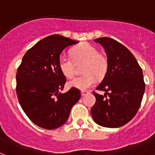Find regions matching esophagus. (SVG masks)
<instances>
[{"label": "esophagus", "instance_id": "1", "mask_svg": "<svg viewBox=\"0 0 155 155\" xmlns=\"http://www.w3.org/2000/svg\"><path fill=\"white\" fill-rule=\"evenodd\" d=\"M89 93L88 91H81V95L82 96H85L86 94H87Z\"/></svg>", "mask_w": 155, "mask_h": 155}]
</instances>
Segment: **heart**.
I'll use <instances>...</instances> for the list:
<instances>
[{
  "label": "heart",
  "mask_w": 155,
  "mask_h": 155,
  "mask_svg": "<svg viewBox=\"0 0 155 155\" xmlns=\"http://www.w3.org/2000/svg\"><path fill=\"white\" fill-rule=\"evenodd\" d=\"M71 58L61 56L58 66L65 77L72 78L75 73V64L85 63L83 71L85 75L75 77L68 82L70 87L86 91L95 84L96 76L102 77L107 70V61L98 53L97 49L89 43H82L71 50Z\"/></svg>",
  "instance_id": "1"
}]
</instances>
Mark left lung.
I'll list each match as a JSON object with an SVG mask.
<instances>
[{"label": "left lung", "mask_w": 155, "mask_h": 155, "mask_svg": "<svg viewBox=\"0 0 155 155\" xmlns=\"http://www.w3.org/2000/svg\"><path fill=\"white\" fill-rule=\"evenodd\" d=\"M94 41L106 51L107 71L96 88L106 93L93 92L96 102L91 113L97 124L119 128L129 122L140 108L145 91L143 71L133 54L116 40L103 37Z\"/></svg>", "instance_id": "left-lung-1"}]
</instances>
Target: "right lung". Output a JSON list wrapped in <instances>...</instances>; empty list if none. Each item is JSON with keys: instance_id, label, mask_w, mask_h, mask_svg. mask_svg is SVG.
<instances>
[{"instance_id": "1", "label": "right lung", "mask_w": 155, "mask_h": 155, "mask_svg": "<svg viewBox=\"0 0 155 155\" xmlns=\"http://www.w3.org/2000/svg\"><path fill=\"white\" fill-rule=\"evenodd\" d=\"M79 41L59 35L48 36L27 50L16 73V94L22 109L31 121L45 129L63 125L71 107L80 100V90L62 91L65 76L58 66L64 49Z\"/></svg>"}]
</instances>
